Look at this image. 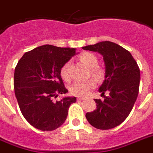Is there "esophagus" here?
Returning a JSON list of instances; mask_svg holds the SVG:
<instances>
[{
  "label": "esophagus",
  "mask_w": 153,
  "mask_h": 153,
  "mask_svg": "<svg viewBox=\"0 0 153 153\" xmlns=\"http://www.w3.org/2000/svg\"><path fill=\"white\" fill-rule=\"evenodd\" d=\"M76 100H77V101H81V100H85V98H82V97H77L76 98Z\"/></svg>",
  "instance_id": "34e87169"
}]
</instances>
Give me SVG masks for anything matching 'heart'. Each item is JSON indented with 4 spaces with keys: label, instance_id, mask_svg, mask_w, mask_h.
<instances>
[{
    "label": "heart",
    "instance_id": "1",
    "mask_svg": "<svg viewBox=\"0 0 153 153\" xmlns=\"http://www.w3.org/2000/svg\"><path fill=\"white\" fill-rule=\"evenodd\" d=\"M79 60L86 67L90 68V74L96 80L102 81L105 79L106 76L105 69L101 66L98 65V58L95 54L89 52H83L79 56ZM69 65V62H65L60 69V76L65 80H68L70 78ZM95 86L96 83L93 80L87 81H76L71 86L70 92L73 95L76 97H85L88 94L90 90L94 88Z\"/></svg>",
    "mask_w": 153,
    "mask_h": 153
}]
</instances>
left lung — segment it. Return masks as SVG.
Instances as JSON below:
<instances>
[{"label": "left lung", "instance_id": "left-lung-1", "mask_svg": "<svg viewBox=\"0 0 153 153\" xmlns=\"http://www.w3.org/2000/svg\"><path fill=\"white\" fill-rule=\"evenodd\" d=\"M82 48L100 53L106 72L99 88L105 100L94 99L97 109L87 112L85 117L96 128L111 129L120 125L132 111L139 93L140 68L128 51L111 41H101ZM106 91L109 93L107 97L104 96Z\"/></svg>", "mask_w": 153, "mask_h": 153}]
</instances>
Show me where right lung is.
Here are the masks:
<instances>
[{
	"instance_id": "right-lung-1",
	"label": "right lung",
	"mask_w": 153,
	"mask_h": 153,
	"mask_svg": "<svg viewBox=\"0 0 153 153\" xmlns=\"http://www.w3.org/2000/svg\"><path fill=\"white\" fill-rule=\"evenodd\" d=\"M76 54V48L45 45L27 52L14 73V92L24 117L34 128L53 131L63 125L76 97L54 101L53 97L68 93L60 69Z\"/></svg>"
}]
</instances>
